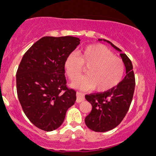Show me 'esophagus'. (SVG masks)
Instances as JSON below:
<instances>
[{
    "label": "esophagus",
    "mask_w": 156,
    "mask_h": 156,
    "mask_svg": "<svg viewBox=\"0 0 156 156\" xmlns=\"http://www.w3.org/2000/svg\"><path fill=\"white\" fill-rule=\"evenodd\" d=\"M76 103H81L84 100V94L81 92H77L76 93Z\"/></svg>",
    "instance_id": "1"
}]
</instances>
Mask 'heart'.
<instances>
[{"mask_svg": "<svg viewBox=\"0 0 156 156\" xmlns=\"http://www.w3.org/2000/svg\"><path fill=\"white\" fill-rule=\"evenodd\" d=\"M87 68V75L78 80ZM65 69L72 86L81 90L93 89L106 92L118 85L125 74V64L114 53L102 44H92L85 48L79 56L71 53L65 61Z\"/></svg>", "mask_w": 156, "mask_h": 156, "instance_id": "b5f03b06", "label": "heart"}]
</instances>
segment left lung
Instances as JSON below:
<instances>
[{"instance_id": "1", "label": "left lung", "mask_w": 156, "mask_h": 156, "mask_svg": "<svg viewBox=\"0 0 156 156\" xmlns=\"http://www.w3.org/2000/svg\"><path fill=\"white\" fill-rule=\"evenodd\" d=\"M110 44L119 52V48L105 39H99ZM126 69L125 78L116 87L101 94L86 95L85 99L92 105V110L85 118L88 128L96 132H106L117 127L122 122L133 99L135 78L133 65L125 53H120Z\"/></svg>"}]
</instances>
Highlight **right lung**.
Wrapping results in <instances>:
<instances>
[{"label": "right lung", "mask_w": 156, "mask_h": 156, "mask_svg": "<svg viewBox=\"0 0 156 156\" xmlns=\"http://www.w3.org/2000/svg\"><path fill=\"white\" fill-rule=\"evenodd\" d=\"M80 44L78 37H43L26 51L16 72V90L23 112L37 127L61 126L76 92L66 87L65 61Z\"/></svg>", "instance_id": "obj_1"}]
</instances>
